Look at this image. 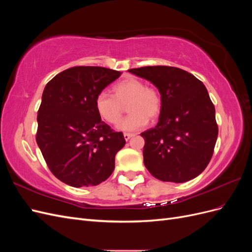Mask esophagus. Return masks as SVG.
I'll list each match as a JSON object with an SVG mask.
<instances>
[{
  "mask_svg": "<svg viewBox=\"0 0 252 252\" xmlns=\"http://www.w3.org/2000/svg\"><path fill=\"white\" fill-rule=\"evenodd\" d=\"M133 136V134L132 133H124V139L126 140V141H128V140H130L131 138Z\"/></svg>",
  "mask_w": 252,
  "mask_h": 252,
  "instance_id": "obj_1",
  "label": "esophagus"
}]
</instances>
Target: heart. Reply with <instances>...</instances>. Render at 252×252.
Here are the masks:
<instances>
[{"mask_svg":"<svg viewBox=\"0 0 252 252\" xmlns=\"http://www.w3.org/2000/svg\"><path fill=\"white\" fill-rule=\"evenodd\" d=\"M113 95L102 91L95 98V109L104 121L116 124L123 113V106L128 103L130 113L117 125L121 131H136L145 127L148 120L156 119L161 111L162 101L158 93L138 79H127L113 86Z\"/></svg>","mask_w":252,"mask_h":252,"instance_id":"obj_1","label":"heart"}]
</instances>
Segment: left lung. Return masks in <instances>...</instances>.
I'll list each match as a JSON object with an SVG mask.
<instances>
[{
  "label": "left lung",
  "mask_w": 252,
  "mask_h": 252,
  "mask_svg": "<svg viewBox=\"0 0 252 252\" xmlns=\"http://www.w3.org/2000/svg\"><path fill=\"white\" fill-rule=\"evenodd\" d=\"M128 71L154 84L161 94L157 126L141 133L145 167L163 182L196 178L210 162L218 139L216 109L205 85L177 67L147 66Z\"/></svg>",
  "instance_id": "1"
}]
</instances>
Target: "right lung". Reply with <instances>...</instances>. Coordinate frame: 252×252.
I'll use <instances>...</instances> for the list:
<instances>
[{
  "instance_id": "obj_1",
  "label": "right lung",
  "mask_w": 252,
  "mask_h": 252,
  "mask_svg": "<svg viewBox=\"0 0 252 252\" xmlns=\"http://www.w3.org/2000/svg\"><path fill=\"white\" fill-rule=\"evenodd\" d=\"M120 75L104 67L77 66L44 88L36 143L50 171L67 185L96 186L114 170V158L126 141L101 120L95 98Z\"/></svg>"
}]
</instances>
